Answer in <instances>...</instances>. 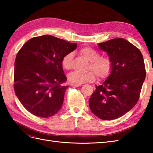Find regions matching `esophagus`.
Segmentation results:
<instances>
[{"mask_svg": "<svg viewBox=\"0 0 153 153\" xmlns=\"http://www.w3.org/2000/svg\"><path fill=\"white\" fill-rule=\"evenodd\" d=\"M81 85V84H71V86L73 87H79Z\"/></svg>", "mask_w": 153, "mask_h": 153, "instance_id": "obj_1", "label": "esophagus"}]
</instances>
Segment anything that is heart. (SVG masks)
I'll list each match as a JSON object with an SVG mask.
<instances>
[{
  "label": "heart",
  "mask_w": 153,
  "mask_h": 153,
  "mask_svg": "<svg viewBox=\"0 0 153 153\" xmlns=\"http://www.w3.org/2000/svg\"><path fill=\"white\" fill-rule=\"evenodd\" d=\"M81 55L89 61L87 70H91L86 73L73 71L68 76L69 82L73 84H82L85 82H94L97 76L100 79H105L111 73L113 67L112 60L107 56H100V54L93 48L86 47L79 51ZM73 53H69L62 58L61 64L63 68L70 70L72 66Z\"/></svg>",
  "instance_id": "heart-1"
}]
</instances>
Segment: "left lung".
<instances>
[{
    "label": "left lung",
    "instance_id": "1",
    "mask_svg": "<svg viewBox=\"0 0 153 153\" xmlns=\"http://www.w3.org/2000/svg\"><path fill=\"white\" fill-rule=\"evenodd\" d=\"M108 53L113 67L102 85L96 86L89 105L92 112L104 120L124 115L138 102L146 76L143 57L138 48L122 38L99 43Z\"/></svg>",
    "mask_w": 153,
    "mask_h": 153
}]
</instances>
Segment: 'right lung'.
<instances>
[{"label":"right lung","mask_w":153,"mask_h":153,"mask_svg":"<svg viewBox=\"0 0 153 153\" xmlns=\"http://www.w3.org/2000/svg\"><path fill=\"white\" fill-rule=\"evenodd\" d=\"M71 43L49 35L31 39L18 51L14 63V88L19 100L28 112L48 118L62 106L67 78L62 58L74 51Z\"/></svg>","instance_id":"obj_1"}]
</instances>
